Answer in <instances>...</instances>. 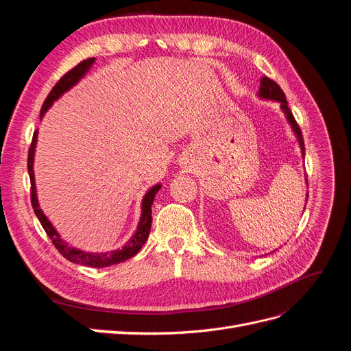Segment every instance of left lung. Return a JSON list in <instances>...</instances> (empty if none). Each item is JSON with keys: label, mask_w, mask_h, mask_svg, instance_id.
<instances>
[{"label": "left lung", "mask_w": 351, "mask_h": 351, "mask_svg": "<svg viewBox=\"0 0 351 351\" xmlns=\"http://www.w3.org/2000/svg\"><path fill=\"white\" fill-rule=\"evenodd\" d=\"M258 98L259 99H265V101H275V102H280V108L282 111V114L285 115V120L287 123L290 124L291 127V132L294 133L295 139H297V143H299V147H300V152H302V158H304V143H303V136H302V132L299 129V125H297L294 117L289 108V105H287V99H285V95L284 92L281 90V88L278 86L277 83H275L274 80H271L269 77H262L261 79V88H259V92H258ZM307 183V180H306ZM307 196H309V193H306V202H307ZM306 208V205H304Z\"/></svg>", "instance_id": "1"}]
</instances>
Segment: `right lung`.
<instances>
[{
    "label": "right lung",
    "instance_id": "obj_1",
    "mask_svg": "<svg viewBox=\"0 0 351 351\" xmlns=\"http://www.w3.org/2000/svg\"><path fill=\"white\" fill-rule=\"evenodd\" d=\"M95 62V58H89L82 61L80 64H77L73 70H70L67 74H64L60 79V82L56 84L49 95L47 97L44 105H42L40 110V120L44 119L45 112L52 107V104L58 101L62 95L69 92L71 88L76 86V84L86 76L88 71L92 69ZM36 143H38V130L34 133V141H32V146L29 149V158H27V169H29V176H30V184H32V206H34L35 214L38 219L40 221L42 227L47 231L48 237L54 243V246L57 250L69 259L73 263L77 265H84V267H92V268H107L111 267V265L124 262L127 259L133 258L134 254L142 249L143 244L146 243L147 237H149V231L152 226V204L156 193L159 192V189L162 186L156 183L152 186L147 192L145 193L142 204H141V219L137 222V228L133 232V236L124 243V246L120 249H115L111 252H86L71 246L70 243L66 240H62L60 232L56 230V227L52 226V222L48 219V217L44 214V210L39 206V200H38V190H36V183H35V171H34V164H35V151H36Z\"/></svg>",
    "mask_w": 351,
    "mask_h": 351
}]
</instances>
